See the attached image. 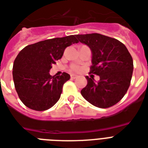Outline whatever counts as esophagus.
Returning <instances> with one entry per match:
<instances>
[{
    "label": "esophagus",
    "instance_id": "esophagus-1",
    "mask_svg": "<svg viewBox=\"0 0 148 148\" xmlns=\"http://www.w3.org/2000/svg\"><path fill=\"white\" fill-rule=\"evenodd\" d=\"M76 78H78V75H74V74H72V75H71V79H76Z\"/></svg>",
    "mask_w": 148,
    "mask_h": 148
}]
</instances>
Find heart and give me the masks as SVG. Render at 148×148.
<instances>
[{
    "instance_id": "obj_1",
    "label": "heart",
    "mask_w": 148,
    "mask_h": 148,
    "mask_svg": "<svg viewBox=\"0 0 148 148\" xmlns=\"http://www.w3.org/2000/svg\"><path fill=\"white\" fill-rule=\"evenodd\" d=\"M73 70H79V67H78V66H74V67H73Z\"/></svg>"
}]
</instances>
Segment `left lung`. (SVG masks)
I'll use <instances>...</instances> for the list:
<instances>
[{
    "instance_id": "obj_1",
    "label": "left lung",
    "mask_w": 148,
    "mask_h": 148,
    "mask_svg": "<svg viewBox=\"0 0 148 148\" xmlns=\"http://www.w3.org/2000/svg\"><path fill=\"white\" fill-rule=\"evenodd\" d=\"M78 42L86 45L92 52L90 73L99 80L86 76L87 85L81 94L99 108L115 105L126 94L132 78L133 58L127 47L117 39L97 33L76 35Z\"/></svg>"
}]
</instances>
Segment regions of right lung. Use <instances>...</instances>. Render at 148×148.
Here are the masks:
<instances>
[{
    "mask_svg": "<svg viewBox=\"0 0 148 148\" xmlns=\"http://www.w3.org/2000/svg\"><path fill=\"white\" fill-rule=\"evenodd\" d=\"M75 35L45 40L25 47L14 62L13 79L23 103L37 111L49 110L60 98L68 73L51 76L52 64L62 57L66 47L78 43Z\"/></svg>",
    "mask_w": 148,
    "mask_h": 148,
    "instance_id": "1",
    "label": "right lung"
}]
</instances>
